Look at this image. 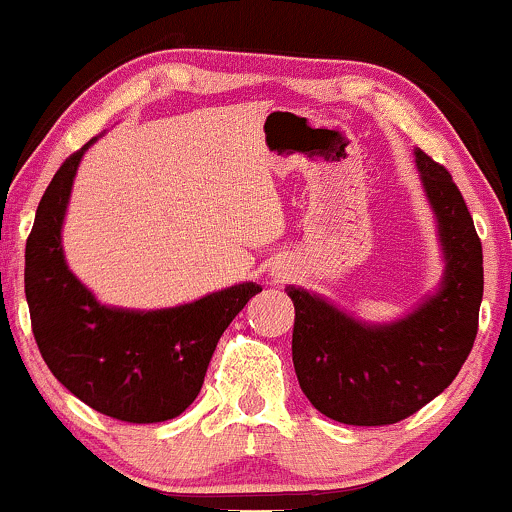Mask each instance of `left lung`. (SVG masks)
<instances>
[{
	"label": "left lung",
	"mask_w": 512,
	"mask_h": 512,
	"mask_svg": "<svg viewBox=\"0 0 512 512\" xmlns=\"http://www.w3.org/2000/svg\"><path fill=\"white\" fill-rule=\"evenodd\" d=\"M438 220L445 275L404 319L365 324L290 285L292 363L304 396L348 426H389L450 387L472 353L484 297V254L462 193L445 166L413 149Z\"/></svg>",
	"instance_id": "left-lung-1"
}]
</instances>
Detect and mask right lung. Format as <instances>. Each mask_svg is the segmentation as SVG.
Returning a JSON list of instances; mask_svg holds the SVG:
<instances>
[{
	"instance_id": "obj_1",
	"label": "right lung",
	"mask_w": 512,
	"mask_h": 512,
	"mask_svg": "<svg viewBox=\"0 0 512 512\" xmlns=\"http://www.w3.org/2000/svg\"><path fill=\"white\" fill-rule=\"evenodd\" d=\"M62 162L26 241V300L45 365L94 411L125 423L176 418L198 396L217 341L261 285L239 283L191 304L135 312L106 307L62 251V222L84 152Z\"/></svg>"
}]
</instances>
